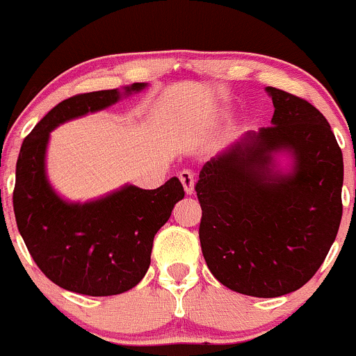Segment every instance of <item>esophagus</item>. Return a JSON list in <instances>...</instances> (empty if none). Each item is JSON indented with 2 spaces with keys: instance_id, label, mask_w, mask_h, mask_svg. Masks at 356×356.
Here are the masks:
<instances>
[{
  "instance_id": "1",
  "label": "esophagus",
  "mask_w": 356,
  "mask_h": 356,
  "mask_svg": "<svg viewBox=\"0 0 356 356\" xmlns=\"http://www.w3.org/2000/svg\"><path fill=\"white\" fill-rule=\"evenodd\" d=\"M178 178H179V181H181L185 192L186 193H193V185H195V175H193V171L192 170L179 171Z\"/></svg>"
}]
</instances>
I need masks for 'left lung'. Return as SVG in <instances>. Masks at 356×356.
I'll return each mask as SVG.
<instances>
[{"label": "left lung", "instance_id": "1", "mask_svg": "<svg viewBox=\"0 0 356 356\" xmlns=\"http://www.w3.org/2000/svg\"><path fill=\"white\" fill-rule=\"evenodd\" d=\"M270 127L247 134L204 164L195 183L199 238L209 270L233 291L288 295L312 280L343 216V152L327 120L305 99L276 87ZM289 150V175L270 170Z\"/></svg>", "mask_w": 356, "mask_h": 356}]
</instances>
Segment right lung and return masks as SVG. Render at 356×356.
I'll list each match as a JSON object with an SVG mask.
<instances>
[{"mask_svg":"<svg viewBox=\"0 0 356 356\" xmlns=\"http://www.w3.org/2000/svg\"><path fill=\"white\" fill-rule=\"evenodd\" d=\"M144 87L134 83L124 87V94ZM120 96L113 89L61 101L25 137L17 159L13 211L18 232L47 280L80 295H120L137 286L151 266L154 236L185 197L178 178L156 190L128 185L87 204H68L53 192L44 171L49 131L115 104Z\"/></svg>","mask_w":356,"mask_h":356,"instance_id":"obj_1","label":"right lung"}]
</instances>
